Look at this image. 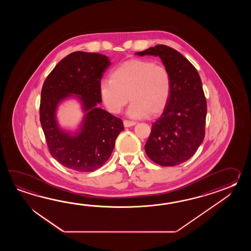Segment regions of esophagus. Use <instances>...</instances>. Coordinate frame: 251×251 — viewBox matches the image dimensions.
Wrapping results in <instances>:
<instances>
[{
    "label": "esophagus",
    "mask_w": 251,
    "mask_h": 251,
    "mask_svg": "<svg viewBox=\"0 0 251 251\" xmlns=\"http://www.w3.org/2000/svg\"><path fill=\"white\" fill-rule=\"evenodd\" d=\"M134 121H129V120H124V126L125 127H130V126H133L135 125Z\"/></svg>",
    "instance_id": "esophagus-1"
}]
</instances>
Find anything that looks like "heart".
Here are the masks:
<instances>
[{
  "instance_id": "b5f03b06",
  "label": "heart",
  "mask_w": 251,
  "mask_h": 251,
  "mask_svg": "<svg viewBox=\"0 0 251 251\" xmlns=\"http://www.w3.org/2000/svg\"><path fill=\"white\" fill-rule=\"evenodd\" d=\"M171 87V74L164 65L132 59L113 70L110 80L100 83L99 92L109 112H121L130 99L128 115L143 118L163 112L170 101Z\"/></svg>"
}]
</instances>
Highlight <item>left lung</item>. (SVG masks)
Listing matches in <instances>:
<instances>
[{
  "label": "left lung",
  "mask_w": 251,
  "mask_h": 251,
  "mask_svg": "<svg viewBox=\"0 0 251 251\" xmlns=\"http://www.w3.org/2000/svg\"><path fill=\"white\" fill-rule=\"evenodd\" d=\"M135 53L159 56L172 81L170 101L152 124L145 151L159 165L181 164L196 153L204 138L207 107L200 76L185 56L165 45Z\"/></svg>",
  "instance_id": "1"
}]
</instances>
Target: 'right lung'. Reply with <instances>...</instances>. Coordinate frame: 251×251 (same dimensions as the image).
Here are the masks:
<instances>
[{
	"mask_svg": "<svg viewBox=\"0 0 251 251\" xmlns=\"http://www.w3.org/2000/svg\"><path fill=\"white\" fill-rule=\"evenodd\" d=\"M110 65L104 54L74 52L56 64L44 82L40 123L50 153L70 170L90 172L100 168L124 130L120 118L98 107L102 102L99 86ZM71 97L79 100L85 113L75 132L60 128L56 118L59 103Z\"/></svg>",
	"mask_w": 251,
	"mask_h": 251,
	"instance_id": "1",
	"label": "right lung"
}]
</instances>
